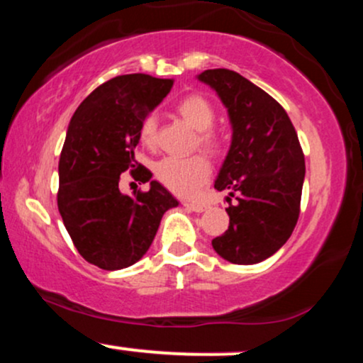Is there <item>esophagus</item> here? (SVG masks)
Returning <instances> with one entry per match:
<instances>
[{
    "label": "esophagus",
    "mask_w": 363,
    "mask_h": 363,
    "mask_svg": "<svg viewBox=\"0 0 363 363\" xmlns=\"http://www.w3.org/2000/svg\"><path fill=\"white\" fill-rule=\"evenodd\" d=\"M189 211H196V213H201V211L206 210L205 203H196V201H184L182 203Z\"/></svg>",
    "instance_id": "esophagus-1"
}]
</instances>
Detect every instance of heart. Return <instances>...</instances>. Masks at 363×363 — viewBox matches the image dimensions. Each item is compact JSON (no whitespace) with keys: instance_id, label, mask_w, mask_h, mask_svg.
Listing matches in <instances>:
<instances>
[{"instance_id":"b5f03b06","label":"heart","mask_w":363,"mask_h":363,"mask_svg":"<svg viewBox=\"0 0 363 363\" xmlns=\"http://www.w3.org/2000/svg\"><path fill=\"white\" fill-rule=\"evenodd\" d=\"M176 112L196 131L194 147L203 148L211 155L222 152L223 140L213 128L215 107L201 94H187L179 99ZM158 136V121L153 114L145 116L140 124V140L147 147H153ZM211 164L206 155L196 153L191 157H165L155 165V177L162 186L174 194L193 196L210 179Z\"/></svg>"}]
</instances>
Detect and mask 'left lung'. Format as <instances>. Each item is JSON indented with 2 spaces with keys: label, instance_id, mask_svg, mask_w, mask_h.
Segmentation results:
<instances>
[{
  "label": "left lung",
  "instance_id": "left-lung-1",
  "mask_svg": "<svg viewBox=\"0 0 363 363\" xmlns=\"http://www.w3.org/2000/svg\"><path fill=\"white\" fill-rule=\"evenodd\" d=\"M232 123V145L215 187L230 191L228 228L211 240L223 259L256 264L289 240L301 215L306 158L286 111L232 69H206Z\"/></svg>",
  "mask_w": 363,
  "mask_h": 363
}]
</instances>
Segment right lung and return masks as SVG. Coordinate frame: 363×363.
<instances>
[{"instance_id": "right-lung-1", "label": "right lung", "mask_w": 363, "mask_h": 363, "mask_svg": "<svg viewBox=\"0 0 363 363\" xmlns=\"http://www.w3.org/2000/svg\"><path fill=\"white\" fill-rule=\"evenodd\" d=\"M172 80L121 74L95 89L73 114L60 157L57 210L80 256L114 272L135 264L153 242L162 216L177 199L158 184L131 196L119 191L129 170L147 182L135 160L140 124L172 89Z\"/></svg>"}]
</instances>
